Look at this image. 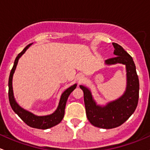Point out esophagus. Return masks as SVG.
I'll use <instances>...</instances> for the list:
<instances>
[{
    "mask_svg": "<svg viewBox=\"0 0 150 150\" xmlns=\"http://www.w3.org/2000/svg\"><path fill=\"white\" fill-rule=\"evenodd\" d=\"M83 79H84V76H83L82 75H79L78 76V78H77V79H78L79 81H81V80H82Z\"/></svg>",
    "mask_w": 150,
    "mask_h": 150,
    "instance_id": "obj_1",
    "label": "esophagus"
}]
</instances>
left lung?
<instances>
[{
	"label": "left lung",
	"mask_w": 150,
	"mask_h": 150,
	"mask_svg": "<svg viewBox=\"0 0 150 150\" xmlns=\"http://www.w3.org/2000/svg\"><path fill=\"white\" fill-rule=\"evenodd\" d=\"M112 45L115 56L106 60L105 64L126 66V87L123 95L105 105H100L97 104L89 88L79 86L84 92L86 117L94 126L100 129H113L121 126L134 113L138 104L139 82L133 58L121 45L115 42H112Z\"/></svg>",
	"instance_id": "obj_1"
}]
</instances>
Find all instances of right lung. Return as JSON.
<instances>
[{"label":"right lung","instance_id":"right-lung-1","mask_svg":"<svg viewBox=\"0 0 150 150\" xmlns=\"http://www.w3.org/2000/svg\"><path fill=\"white\" fill-rule=\"evenodd\" d=\"M33 43L28 45L24 50H22L19 54L17 55L16 58L13 64V66L12 68L11 71L10 76H9L8 79V98H9V103H10L11 107L14 111L15 113H16L18 116L20 117L21 120L28 125L29 126L32 128H35V129H47L53 127V126H56L58 123H61L64 118V113H65V108H66V102H67L68 98L70 95V94L73 92L74 90L76 87L77 84H74V85L69 86V88L66 89L61 95V98H60L59 103L57 107L56 110L54 111L50 115H35L32 112H29L27 110L21 108L19 105L18 104L17 102L16 101V99L14 98V95H13V74H14L15 70L16 69V66H17L18 60L24 54V52L27 51V49L30 47Z\"/></svg>","mask_w":150,"mask_h":150}]
</instances>
